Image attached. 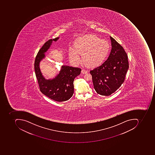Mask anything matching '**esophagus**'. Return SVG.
<instances>
[{"label":"esophagus","instance_id":"34e87169","mask_svg":"<svg viewBox=\"0 0 155 155\" xmlns=\"http://www.w3.org/2000/svg\"><path fill=\"white\" fill-rule=\"evenodd\" d=\"M81 72H82V74H87L88 72V71L87 70H85V69H82Z\"/></svg>","mask_w":155,"mask_h":155}]
</instances>
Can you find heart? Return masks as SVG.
<instances>
[{"mask_svg":"<svg viewBox=\"0 0 155 155\" xmlns=\"http://www.w3.org/2000/svg\"><path fill=\"white\" fill-rule=\"evenodd\" d=\"M74 47L68 48V55L72 61L78 64L80 54L82 61L91 68L102 65L110 52L111 46L107 41L101 40L95 35H89L78 38L74 42Z\"/></svg>","mask_w":155,"mask_h":155,"instance_id":"1","label":"heart"}]
</instances>
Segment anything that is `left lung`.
I'll list each match as a JSON object with an SVG mask.
<instances>
[{
	"instance_id": "1",
	"label": "left lung",
	"mask_w": 155,
	"mask_h": 155,
	"mask_svg": "<svg viewBox=\"0 0 155 155\" xmlns=\"http://www.w3.org/2000/svg\"><path fill=\"white\" fill-rule=\"evenodd\" d=\"M110 37L112 48L106 61L90 70L94 87L97 93L109 96L124 83L129 69L127 54L124 48Z\"/></svg>"
}]
</instances>
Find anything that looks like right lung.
Segmentation results:
<instances>
[{"label":"right lung","instance_id":"1","mask_svg":"<svg viewBox=\"0 0 155 155\" xmlns=\"http://www.w3.org/2000/svg\"><path fill=\"white\" fill-rule=\"evenodd\" d=\"M60 37L46 42L38 53L35 63V72L42 93L51 99L58 101H67L73 96L74 92V81L80 75L81 69L67 65H62L59 74L54 77L47 79L40 69L41 61L46 58L47 51L53 41H57Z\"/></svg>","mask_w":155,"mask_h":155}]
</instances>
